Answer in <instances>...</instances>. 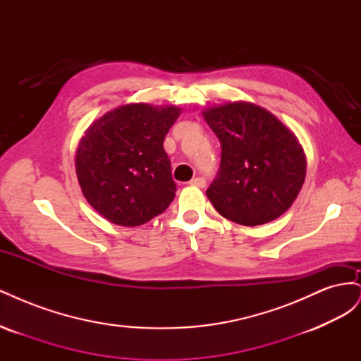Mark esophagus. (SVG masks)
Here are the masks:
<instances>
[{
    "label": "esophagus",
    "instance_id": "esophagus-1",
    "mask_svg": "<svg viewBox=\"0 0 361 361\" xmlns=\"http://www.w3.org/2000/svg\"><path fill=\"white\" fill-rule=\"evenodd\" d=\"M191 185H194V187H199V188H203L204 185H206V180H204V178H194V179H191V182H190Z\"/></svg>",
    "mask_w": 361,
    "mask_h": 361
}]
</instances>
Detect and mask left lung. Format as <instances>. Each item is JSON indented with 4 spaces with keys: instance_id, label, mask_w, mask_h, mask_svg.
I'll list each match as a JSON object with an SVG mask.
<instances>
[{
    "instance_id": "left-lung-1",
    "label": "left lung",
    "mask_w": 361,
    "mask_h": 361,
    "mask_svg": "<svg viewBox=\"0 0 361 361\" xmlns=\"http://www.w3.org/2000/svg\"><path fill=\"white\" fill-rule=\"evenodd\" d=\"M203 117L221 143L220 171L206 191L216 212L250 227L285 214L307 167L297 135L265 108L244 101L206 108Z\"/></svg>"
}]
</instances>
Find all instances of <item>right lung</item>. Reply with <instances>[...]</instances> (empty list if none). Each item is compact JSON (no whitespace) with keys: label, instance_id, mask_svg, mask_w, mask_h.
Masks as SVG:
<instances>
[{"label":"right lung","instance_id":"1","mask_svg":"<svg viewBox=\"0 0 361 361\" xmlns=\"http://www.w3.org/2000/svg\"><path fill=\"white\" fill-rule=\"evenodd\" d=\"M180 108L126 104L87 128L75 154V170L85 200L117 226L135 227L162 214L173 202L164 138Z\"/></svg>","mask_w":361,"mask_h":361}]
</instances>
